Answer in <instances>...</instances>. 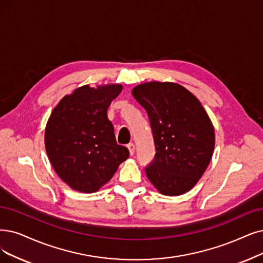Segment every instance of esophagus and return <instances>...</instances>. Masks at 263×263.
<instances>
[{"label":"esophagus","instance_id":"34e87169","mask_svg":"<svg viewBox=\"0 0 263 263\" xmlns=\"http://www.w3.org/2000/svg\"><path fill=\"white\" fill-rule=\"evenodd\" d=\"M127 148L129 150V154L133 155L135 153V144L134 143H128L127 144Z\"/></svg>","mask_w":263,"mask_h":263}]
</instances>
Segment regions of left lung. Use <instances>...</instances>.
<instances>
[{
    "instance_id": "obj_1",
    "label": "left lung",
    "mask_w": 263,
    "mask_h": 263,
    "mask_svg": "<svg viewBox=\"0 0 263 263\" xmlns=\"http://www.w3.org/2000/svg\"><path fill=\"white\" fill-rule=\"evenodd\" d=\"M132 93L148 113L155 144L146 177L164 195L190 191L205 173L215 148L214 126L202 103L171 82L143 83Z\"/></svg>"
}]
</instances>
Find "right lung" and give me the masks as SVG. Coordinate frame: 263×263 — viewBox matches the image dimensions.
I'll list each match as a JSON object with an SVG mask.
<instances>
[{
  "instance_id": "1",
  "label": "right lung",
  "mask_w": 263,
  "mask_h": 263,
  "mask_svg": "<svg viewBox=\"0 0 263 263\" xmlns=\"http://www.w3.org/2000/svg\"><path fill=\"white\" fill-rule=\"evenodd\" d=\"M122 89L120 84L84 85L62 98L50 114L45 149L60 179L73 190L97 192L128 159V149L118 144L107 115Z\"/></svg>"
}]
</instances>
